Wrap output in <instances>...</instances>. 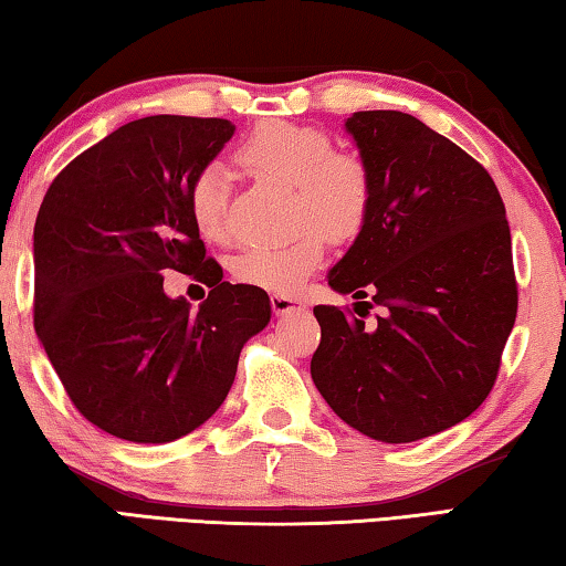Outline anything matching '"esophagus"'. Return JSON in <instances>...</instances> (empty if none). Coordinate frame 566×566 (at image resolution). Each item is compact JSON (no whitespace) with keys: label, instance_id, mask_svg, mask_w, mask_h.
<instances>
[{"label":"esophagus","instance_id":"obj_1","mask_svg":"<svg viewBox=\"0 0 566 566\" xmlns=\"http://www.w3.org/2000/svg\"><path fill=\"white\" fill-rule=\"evenodd\" d=\"M270 302H272L274 314H290V312H304L306 310L304 302L292 300V296H286V294H272Z\"/></svg>","mask_w":566,"mask_h":566}]
</instances>
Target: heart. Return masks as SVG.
Segmentation results:
<instances>
[{
  "instance_id": "obj_1",
  "label": "heart",
  "mask_w": 566,
  "mask_h": 566,
  "mask_svg": "<svg viewBox=\"0 0 566 566\" xmlns=\"http://www.w3.org/2000/svg\"><path fill=\"white\" fill-rule=\"evenodd\" d=\"M237 165L249 175L294 187V217L304 224L284 242L247 247L232 270L239 282L266 292L290 294L322 264L329 237L352 239L367 224L371 177L364 159L334 151L327 132L310 124L264 122L234 149ZM229 179L219 165L197 171L189 187V214L209 242H227Z\"/></svg>"
}]
</instances>
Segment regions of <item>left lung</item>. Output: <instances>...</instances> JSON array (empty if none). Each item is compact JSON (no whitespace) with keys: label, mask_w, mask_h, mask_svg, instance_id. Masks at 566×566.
I'll use <instances>...</instances> for the list:
<instances>
[{"label":"left lung","mask_w":566,"mask_h":566,"mask_svg":"<svg viewBox=\"0 0 566 566\" xmlns=\"http://www.w3.org/2000/svg\"><path fill=\"white\" fill-rule=\"evenodd\" d=\"M347 132L371 209L329 286L385 317L314 306L312 379L361 434L417 442L472 415L500 375L520 300L510 222L490 171L411 114L354 112Z\"/></svg>","instance_id":"8db88e82"}]
</instances>
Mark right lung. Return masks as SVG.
Instances as JSON below:
<instances>
[{
    "label": "right lung",
    "mask_w": 566,
    "mask_h": 566,
    "mask_svg": "<svg viewBox=\"0 0 566 566\" xmlns=\"http://www.w3.org/2000/svg\"><path fill=\"white\" fill-rule=\"evenodd\" d=\"M217 117L134 119L74 157L34 224V329L66 397L94 427L161 444L222 407L244 342L272 306L222 282L189 214V187L232 139ZM213 286L191 311L164 272Z\"/></svg>",
    "instance_id": "right-lung-1"
}]
</instances>
